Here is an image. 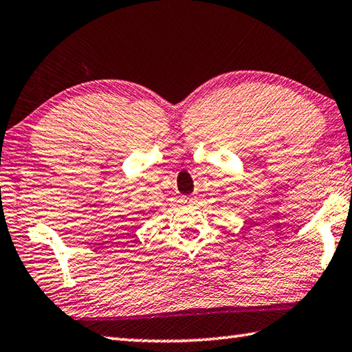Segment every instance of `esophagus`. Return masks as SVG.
Segmentation results:
<instances>
[{"label":"esophagus","mask_w":352,"mask_h":352,"mask_svg":"<svg viewBox=\"0 0 352 352\" xmlns=\"http://www.w3.org/2000/svg\"><path fill=\"white\" fill-rule=\"evenodd\" d=\"M182 202L186 206H193L196 202V196H182Z\"/></svg>","instance_id":"esophagus-1"}]
</instances>
